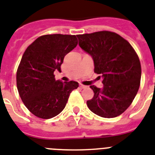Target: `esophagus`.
Wrapping results in <instances>:
<instances>
[{"instance_id":"1","label":"esophagus","mask_w":155,"mask_h":155,"mask_svg":"<svg viewBox=\"0 0 155 155\" xmlns=\"http://www.w3.org/2000/svg\"><path fill=\"white\" fill-rule=\"evenodd\" d=\"M80 87L81 88V89H85V88H87V86H85V85H80Z\"/></svg>"}]
</instances>
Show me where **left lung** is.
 Instances as JSON below:
<instances>
[{
  "label": "left lung",
  "instance_id": "1",
  "mask_svg": "<svg viewBox=\"0 0 155 155\" xmlns=\"http://www.w3.org/2000/svg\"><path fill=\"white\" fill-rule=\"evenodd\" d=\"M79 46L91 56L94 72L104 87L91 85L94 96L87 101L90 111L101 117L120 116L132 103L139 90L141 65L130 43L120 35L102 31L78 35Z\"/></svg>",
  "mask_w": 155,
  "mask_h": 155
}]
</instances>
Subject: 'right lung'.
Masks as SVG:
<instances>
[{"label": "right lung", "mask_w": 155, "mask_h": 155, "mask_svg": "<svg viewBox=\"0 0 155 155\" xmlns=\"http://www.w3.org/2000/svg\"><path fill=\"white\" fill-rule=\"evenodd\" d=\"M78 45L75 35H46L28 47L16 72V85L24 105L33 115L51 119L62 112L70 93L78 87L74 81L55 80L66 54Z\"/></svg>", "instance_id": "obj_1"}]
</instances>
